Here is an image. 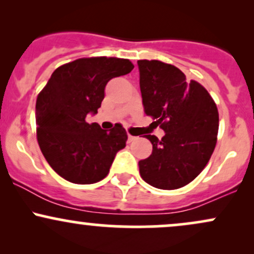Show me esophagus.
<instances>
[{
  "label": "esophagus",
  "mask_w": 254,
  "mask_h": 254,
  "mask_svg": "<svg viewBox=\"0 0 254 254\" xmlns=\"http://www.w3.org/2000/svg\"><path fill=\"white\" fill-rule=\"evenodd\" d=\"M136 139H137V137L130 135V133L127 135V141H129V142H133V141H136Z\"/></svg>",
  "instance_id": "1"
}]
</instances>
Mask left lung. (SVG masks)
<instances>
[{
	"label": "left lung",
	"mask_w": 254,
	"mask_h": 254,
	"mask_svg": "<svg viewBox=\"0 0 254 254\" xmlns=\"http://www.w3.org/2000/svg\"><path fill=\"white\" fill-rule=\"evenodd\" d=\"M137 64L145 115L165 131L161 139L145 135L153 151L138 162L139 174L154 188L176 190L191 183L210 160L217 141L216 104L177 66L155 60Z\"/></svg>",
	"instance_id": "1"
}]
</instances>
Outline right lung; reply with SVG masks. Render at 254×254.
<instances>
[{
  "label": "right lung",
  "instance_id": "1",
  "mask_svg": "<svg viewBox=\"0 0 254 254\" xmlns=\"http://www.w3.org/2000/svg\"><path fill=\"white\" fill-rule=\"evenodd\" d=\"M133 69L129 60L80 58L52 72L37 98V139L44 157L58 176L74 184H94L109 174L116 154L127 143L121 124L103 130L88 124L95 115L111 78Z\"/></svg>",
  "mask_w": 254,
  "mask_h": 254
}]
</instances>
